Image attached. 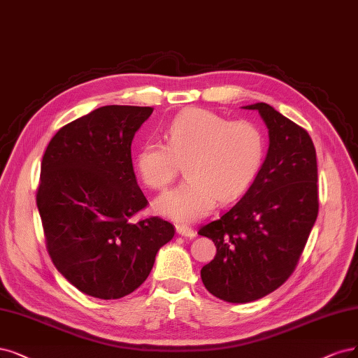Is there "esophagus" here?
I'll list each match as a JSON object with an SVG mask.
<instances>
[{"label":"esophagus","mask_w":358,"mask_h":358,"mask_svg":"<svg viewBox=\"0 0 358 358\" xmlns=\"http://www.w3.org/2000/svg\"><path fill=\"white\" fill-rule=\"evenodd\" d=\"M176 232L182 237H188V238L195 237V231L187 225H176Z\"/></svg>","instance_id":"34e87169"}]
</instances>
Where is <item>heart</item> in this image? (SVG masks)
<instances>
[{
  "mask_svg": "<svg viewBox=\"0 0 358 358\" xmlns=\"http://www.w3.org/2000/svg\"><path fill=\"white\" fill-rule=\"evenodd\" d=\"M166 145L145 141L133 157L138 178L151 189H164L183 162L188 178L155 200L157 212L179 222L210 213L217 200L237 199L262 166L264 134L250 121H228L213 110L191 108L171 120Z\"/></svg>",
  "mask_w": 358,
  "mask_h": 358,
  "instance_id": "heart-1",
  "label": "heart"
}]
</instances>
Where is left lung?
Segmentation results:
<instances>
[{"instance_id":"left-lung-1","label":"left lung","mask_w":358,"mask_h":358,"mask_svg":"<svg viewBox=\"0 0 358 358\" xmlns=\"http://www.w3.org/2000/svg\"><path fill=\"white\" fill-rule=\"evenodd\" d=\"M243 108L257 110L265 122L266 157L243 199L199 231L216 245L201 280L213 296L231 303L261 299L290 277L318 215L310 134L268 103Z\"/></svg>"}]
</instances>
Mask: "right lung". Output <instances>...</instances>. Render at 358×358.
I'll list each match as a JSON object with an SVG mask.
<instances>
[{"mask_svg": "<svg viewBox=\"0 0 358 358\" xmlns=\"http://www.w3.org/2000/svg\"><path fill=\"white\" fill-rule=\"evenodd\" d=\"M150 106L108 105L62 127L41 163L36 206L47 250L83 293L120 299L150 275L175 228L158 216L133 224L148 204L131 163L134 134Z\"/></svg>", "mask_w": 358, "mask_h": 358, "instance_id": "obj_1", "label": "right lung"}]
</instances>
